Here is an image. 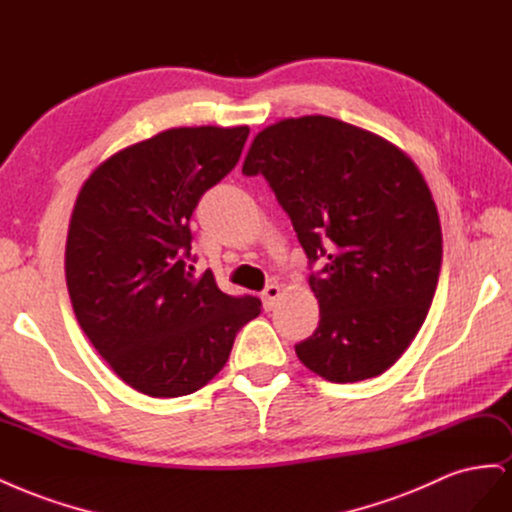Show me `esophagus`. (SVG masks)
I'll return each instance as SVG.
<instances>
[{
    "label": "esophagus",
    "mask_w": 512,
    "mask_h": 512,
    "mask_svg": "<svg viewBox=\"0 0 512 512\" xmlns=\"http://www.w3.org/2000/svg\"><path fill=\"white\" fill-rule=\"evenodd\" d=\"M278 298H280V287H278V285H268L266 289H263V293H261L263 308H266V310H272V308L276 306Z\"/></svg>",
    "instance_id": "esophagus-1"
}]
</instances>
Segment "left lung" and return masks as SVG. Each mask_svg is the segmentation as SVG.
<instances>
[{
  "label": "left lung",
  "instance_id": "1",
  "mask_svg": "<svg viewBox=\"0 0 512 512\" xmlns=\"http://www.w3.org/2000/svg\"><path fill=\"white\" fill-rule=\"evenodd\" d=\"M242 174L263 176L289 214L319 300L315 334L295 344L332 383L383 374L432 306L442 232L438 210L398 146L332 117L278 121L255 136Z\"/></svg>",
  "mask_w": 512,
  "mask_h": 512
}]
</instances>
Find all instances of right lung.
Masks as SVG:
<instances>
[{
    "label": "right lung",
    "mask_w": 512,
    "mask_h": 512,
    "mask_svg": "<svg viewBox=\"0 0 512 512\" xmlns=\"http://www.w3.org/2000/svg\"><path fill=\"white\" fill-rule=\"evenodd\" d=\"M249 127H176L127 146L82 185L65 244L76 319L110 368L151 398L202 389L261 312L193 274L189 219L236 168Z\"/></svg>",
    "instance_id": "right-lung-1"
}]
</instances>
